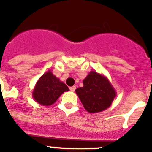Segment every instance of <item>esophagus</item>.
<instances>
[{
	"label": "esophagus",
	"instance_id": "obj_1",
	"mask_svg": "<svg viewBox=\"0 0 152 152\" xmlns=\"http://www.w3.org/2000/svg\"><path fill=\"white\" fill-rule=\"evenodd\" d=\"M69 89H70V91H75V90H76V86L71 87V88H69Z\"/></svg>",
	"mask_w": 152,
	"mask_h": 152
}]
</instances>
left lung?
I'll return each mask as SVG.
<instances>
[{
    "instance_id": "left-lung-1",
    "label": "left lung",
    "mask_w": 152,
    "mask_h": 152,
    "mask_svg": "<svg viewBox=\"0 0 152 152\" xmlns=\"http://www.w3.org/2000/svg\"><path fill=\"white\" fill-rule=\"evenodd\" d=\"M83 83V87L75 91L84 109L89 113L106 110L116 98L117 92L108 78L97 72L91 71Z\"/></svg>"
}]
</instances>
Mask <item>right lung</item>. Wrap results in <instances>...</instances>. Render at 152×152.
I'll use <instances>...</instances> for the list:
<instances>
[{
  "mask_svg": "<svg viewBox=\"0 0 152 152\" xmlns=\"http://www.w3.org/2000/svg\"><path fill=\"white\" fill-rule=\"evenodd\" d=\"M69 91L64 82L55 76L51 70H48L37 81L32 96L39 104L48 106L54 103L64 91Z\"/></svg>",
  "mask_w": 152,
  "mask_h": 152,
  "instance_id": "add662e5",
  "label": "right lung"
}]
</instances>
